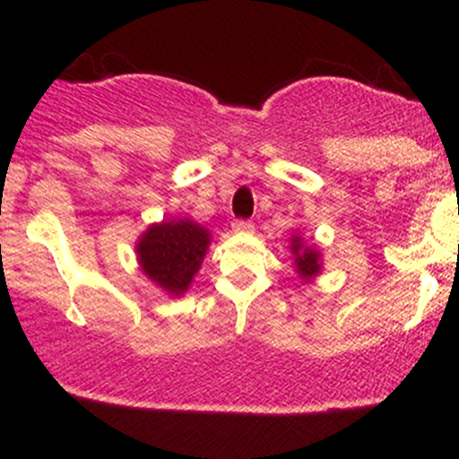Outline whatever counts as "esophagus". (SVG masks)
<instances>
[{
    "label": "esophagus",
    "instance_id": "obj_1",
    "mask_svg": "<svg viewBox=\"0 0 459 459\" xmlns=\"http://www.w3.org/2000/svg\"><path fill=\"white\" fill-rule=\"evenodd\" d=\"M233 230L235 233H253V224L248 220H235Z\"/></svg>",
    "mask_w": 459,
    "mask_h": 459
}]
</instances>
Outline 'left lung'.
Masks as SVG:
<instances>
[{"label": "left lung", "instance_id": "obj_1", "mask_svg": "<svg viewBox=\"0 0 459 459\" xmlns=\"http://www.w3.org/2000/svg\"><path fill=\"white\" fill-rule=\"evenodd\" d=\"M290 253H293V266L298 277L307 281V284H311L322 273V251L313 247V244L304 242L299 233H293L290 235Z\"/></svg>", "mask_w": 459, "mask_h": 459}]
</instances>
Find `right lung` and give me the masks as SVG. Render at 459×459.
<instances>
[{"label": "right lung", "instance_id": "1", "mask_svg": "<svg viewBox=\"0 0 459 459\" xmlns=\"http://www.w3.org/2000/svg\"><path fill=\"white\" fill-rule=\"evenodd\" d=\"M211 247V230L193 220H161L137 238L140 271L169 298H182Z\"/></svg>", "mask_w": 459, "mask_h": 459}]
</instances>
